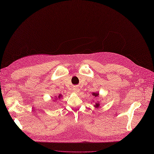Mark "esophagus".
I'll return each instance as SVG.
<instances>
[{
	"label": "esophagus",
	"mask_w": 154,
	"mask_h": 154,
	"mask_svg": "<svg viewBox=\"0 0 154 154\" xmlns=\"http://www.w3.org/2000/svg\"><path fill=\"white\" fill-rule=\"evenodd\" d=\"M73 90H74V92L75 93H78L79 91H80V89L79 87H75L74 88H73Z\"/></svg>",
	"instance_id": "34e87169"
}]
</instances>
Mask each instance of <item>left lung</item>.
I'll return each instance as SVG.
<instances>
[{
	"mask_svg": "<svg viewBox=\"0 0 154 154\" xmlns=\"http://www.w3.org/2000/svg\"><path fill=\"white\" fill-rule=\"evenodd\" d=\"M92 94H93V96H94V97H97V96H99V93H92ZM96 108H97V107H99V106H100V103H99V101L97 102V103H95V105L94 106Z\"/></svg>",
	"mask_w": 154,
	"mask_h": 154,
	"instance_id": "1",
	"label": "left lung"
}]
</instances>
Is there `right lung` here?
<instances>
[{
    "instance_id": "right-lung-1",
    "label": "right lung",
    "mask_w": 154,
    "mask_h": 154,
    "mask_svg": "<svg viewBox=\"0 0 154 154\" xmlns=\"http://www.w3.org/2000/svg\"><path fill=\"white\" fill-rule=\"evenodd\" d=\"M61 97V94H60V95L58 96V98H60ZM55 100H57V98H55Z\"/></svg>"
}]
</instances>
